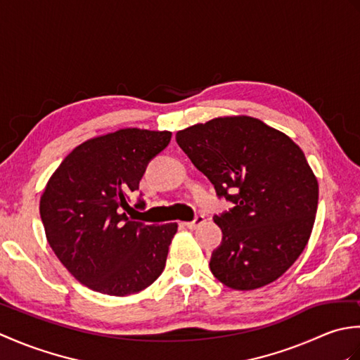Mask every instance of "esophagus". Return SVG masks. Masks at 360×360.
<instances>
[{
  "label": "esophagus",
  "instance_id": "1",
  "mask_svg": "<svg viewBox=\"0 0 360 360\" xmlns=\"http://www.w3.org/2000/svg\"><path fill=\"white\" fill-rule=\"evenodd\" d=\"M205 223V218L202 217V215H200V217H196L193 221H188V223H186V227H188V229H196V227H200L201 224H204Z\"/></svg>",
  "mask_w": 360,
  "mask_h": 360
}]
</instances>
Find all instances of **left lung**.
Instances as JSON below:
<instances>
[{
    "instance_id": "1",
    "label": "left lung",
    "mask_w": 360,
    "mask_h": 360,
    "mask_svg": "<svg viewBox=\"0 0 360 360\" xmlns=\"http://www.w3.org/2000/svg\"><path fill=\"white\" fill-rule=\"evenodd\" d=\"M182 151L233 207L213 217L223 240L210 271L252 290L281 277L309 240L319 184L303 151L254 117H218L176 134Z\"/></svg>"
}]
</instances>
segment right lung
I'll return each instance as SVG.
<instances>
[{"label":"right lung","instance_id":"right-lung-1","mask_svg":"<svg viewBox=\"0 0 360 360\" xmlns=\"http://www.w3.org/2000/svg\"><path fill=\"white\" fill-rule=\"evenodd\" d=\"M170 131L127 128L74 148L51 176L40 215L46 238L75 278L97 292L124 297L162 274L178 224L133 221L129 196ZM145 209L142 193L134 204Z\"/></svg>","mask_w":360,"mask_h":360}]
</instances>
